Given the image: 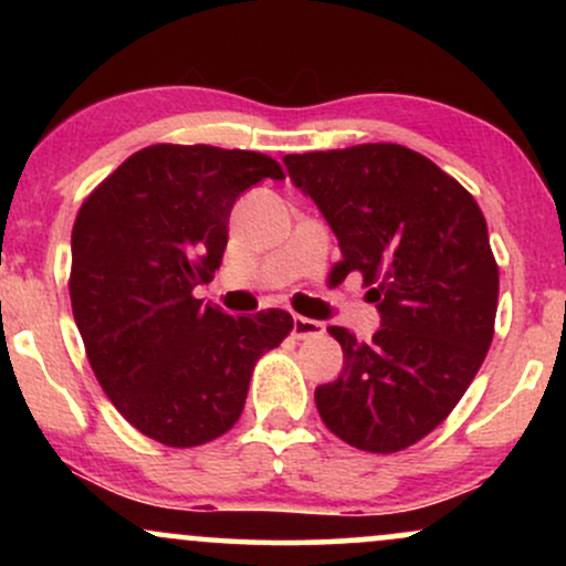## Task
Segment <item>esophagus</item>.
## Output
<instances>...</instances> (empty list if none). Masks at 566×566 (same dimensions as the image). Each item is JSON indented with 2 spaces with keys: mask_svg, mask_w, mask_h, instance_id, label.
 <instances>
[{
  "mask_svg": "<svg viewBox=\"0 0 566 566\" xmlns=\"http://www.w3.org/2000/svg\"><path fill=\"white\" fill-rule=\"evenodd\" d=\"M292 335L295 337H319L324 335V324L305 316H292Z\"/></svg>",
  "mask_w": 566,
  "mask_h": 566,
  "instance_id": "1",
  "label": "esophagus"
}]
</instances>
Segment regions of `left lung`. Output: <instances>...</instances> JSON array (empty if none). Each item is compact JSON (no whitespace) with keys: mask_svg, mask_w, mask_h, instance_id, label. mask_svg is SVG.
I'll use <instances>...</instances> for the list:
<instances>
[{"mask_svg":"<svg viewBox=\"0 0 566 566\" xmlns=\"http://www.w3.org/2000/svg\"><path fill=\"white\" fill-rule=\"evenodd\" d=\"M282 161L337 237L333 274L359 271L380 314L367 343L329 327L343 369L316 388V409L350 447L405 450L452 412L492 343L497 263L486 220L458 180L396 143Z\"/></svg>","mask_w":566,"mask_h":566,"instance_id":"1","label":"left lung"}]
</instances>
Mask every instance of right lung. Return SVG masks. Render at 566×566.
I'll use <instances>...</instances> for the list:
<instances>
[{"label": "right lung", "instance_id": "right-lung-1", "mask_svg": "<svg viewBox=\"0 0 566 566\" xmlns=\"http://www.w3.org/2000/svg\"><path fill=\"white\" fill-rule=\"evenodd\" d=\"M274 159L216 146H148L84 201L71 233V308L101 388L129 426L197 447L237 423L258 356L292 329L282 308L231 316L193 297L229 242L247 188Z\"/></svg>", "mask_w": 566, "mask_h": 566}]
</instances>
